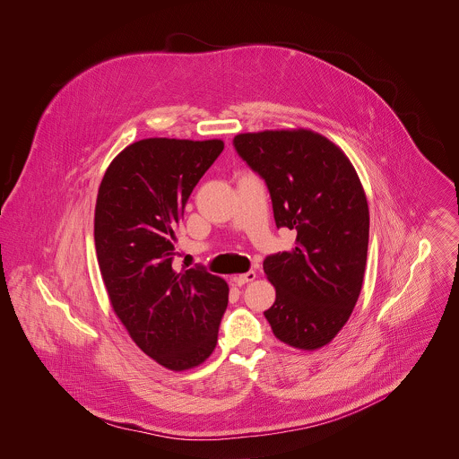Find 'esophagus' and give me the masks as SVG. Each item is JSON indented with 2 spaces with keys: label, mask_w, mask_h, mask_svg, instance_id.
<instances>
[{
  "label": "esophagus",
  "mask_w": 459,
  "mask_h": 459,
  "mask_svg": "<svg viewBox=\"0 0 459 459\" xmlns=\"http://www.w3.org/2000/svg\"><path fill=\"white\" fill-rule=\"evenodd\" d=\"M255 279H256V272H255V270H249V272H246V273L235 275L231 281H233L237 286H244V284H247V282H251V281H255Z\"/></svg>",
  "instance_id": "1"
}]
</instances>
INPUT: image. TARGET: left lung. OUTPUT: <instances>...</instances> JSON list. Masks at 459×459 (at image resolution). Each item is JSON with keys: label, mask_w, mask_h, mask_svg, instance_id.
<instances>
[{"label": "left lung", "mask_w": 459, "mask_h": 459, "mask_svg": "<svg viewBox=\"0 0 459 459\" xmlns=\"http://www.w3.org/2000/svg\"><path fill=\"white\" fill-rule=\"evenodd\" d=\"M237 153L262 177L277 228L297 231L295 247L263 262L275 286L264 311L273 335L299 350L330 342L360 295L369 208L344 152L307 129L238 134Z\"/></svg>", "instance_id": "obj_1"}]
</instances>
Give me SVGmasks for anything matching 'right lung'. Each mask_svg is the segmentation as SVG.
Here are the masks:
<instances>
[{
  "mask_svg": "<svg viewBox=\"0 0 459 459\" xmlns=\"http://www.w3.org/2000/svg\"><path fill=\"white\" fill-rule=\"evenodd\" d=\"M224 150L221 139L150 137L109 164L95 204V249L113 311L155 362H204L228 307V284L201 264L173 268L186 203Z\"/></svg>",
  "mask_w": 459,
  "mask_h": 459,
  "instance_id": "right-lung-1",
  "label": "right lung"
}]
</instances>
